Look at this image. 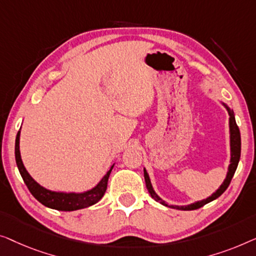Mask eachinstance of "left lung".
<instances>
[{
	"label": "left lung",
	"mask_w": 256,
	"mask_h": 256,
	"mask_svg": "<svg viewBox=\"0 0 256 256\" xmlns=\"http://www.w3.org/2000/svg\"><path fill=\"white\" fill-rule=\"evenodd\" d=\"M224 106H225V104H224ZM226 109H228V114H230V132H231V164H230V166H228V176H226L224 183H222V184L220 186V188H219L217 192H216L214 194H212V196H210L206 200L196 202V203L186 205V206H174V205H172V208H178V210H184V211L196 210V208H200L202 206H204L205 204L210 203L211 200L218 198V197L220 196L224 192L226 189H228V186H230V183H231V180L233 178V175H234V172L236 170V167H238V164H239V160H240L241 138H240L239 128H238V125L236 123L234 112H233V110H230L228 106H226ZM144 176H145L146 188H147V190H148L150 195L152 196V198H154L156 202H159V203H161L162 205H166V206H168V204L166 203V202H164L162 200H161L160 197L156 195V192H154V190H153L152 184H150V178H148V174H147V172L145 170V169H144Z\"/></svg>",
	"instance_id": "obj_1"
}]
</instances>
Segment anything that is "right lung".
Wrapping results in <instances>:
<instances>
[{
	"mask_svg": "<svg viewBox=\"0 0 256 256\" xmlns=\"http://www.w3.org/2000/svg\"><path fill=\"white\" fill-rule=\"evenodd\" d=\"M20 131H18L16 136V142H15V156H16V164L18 167V170L20 172L22 178L25 184H26L28 189L30 190V192L34 195V197L38 202H40L45 206L54 208V210L59 211H74V210H80V208H88L90 205L96 204L100 198H102L104 194L106 192L108 186V180H109L110 172L112 170L114 166L110 168V170L104 175V178L100 180L98 184L95 188H92L89 192H82V194H64V192H51L42 188V186H39L34 178H31L30 174L26 172L23 162L20 159Z\"/></svg>",
	"mask_w": 256,
	"mask_h": 256,
	"instance_id": "add662e5",
	"label": "right lung"
}]
</instances>
